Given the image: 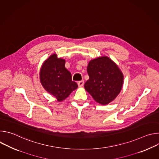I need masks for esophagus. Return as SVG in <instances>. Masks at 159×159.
<instances>
[{
	"instance_id": "1",
	"label": "esophagus",
	"mask_w": 159,
	"mask_h": 159,
	"mask_svg": "<svg viewBox=\"0 0 159 159\" xmlns=\"http://www.w3.org/2000/svg\"><path fill=\"white\" fill-rule=\"evenodd\" d=\"M77 84H78L79 87H82V86L84 85V80L79 81V82H77Z\"/></svg>"
}]
</instances>
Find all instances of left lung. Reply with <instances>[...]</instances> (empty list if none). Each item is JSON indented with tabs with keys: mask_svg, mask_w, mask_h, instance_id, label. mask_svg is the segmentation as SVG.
<instances>
[{
	"mask_svg": "<svg viewBox=\"0 0 159 159\" xmlns=\"http://www.w3.org/2000/svg\"><path fill=\"white\" fill-rule=\"evenodd\" d=\"M87 71L89 79L85 89L98 103L106 105L120 94L123 84V75L118 65L104 56L91 60Z\"/></svg>",
	"mask_w": 159,
	"mask_h": 159,
	"instance_id": "left-lung-1",
	"label": "left lung"
}]
</instances>
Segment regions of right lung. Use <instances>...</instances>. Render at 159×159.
Instances as JSON below:
<instances>
[{
	"label": "right lung",
	"mask_w": 159,
	"mask_h": 159,
	"mask_svg": "<svg viewBox=\"0 0 159 159\" xmlns=\"http://www.w3.org/2000/svg\"><path fill=\"white\" fill-rule=\"evenodd\" d=\"M65 60L52 55L43 63L39 72L40 82L47 91L61 102L69 97L78 85L72 81L71 73L65 66Z\"/></svg>",
	"instance_id": "add662e5"
}]
</instances>
